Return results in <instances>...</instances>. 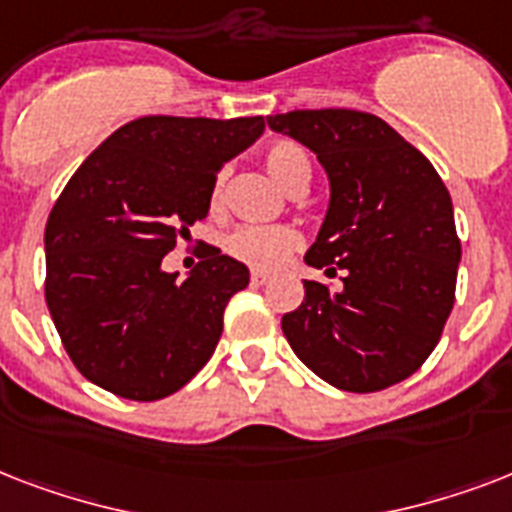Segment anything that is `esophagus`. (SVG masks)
Here are the masks:
<instances>
[{
  "mask_svg": "<svg viewBox=\"0 0 512 512\" xmlns=\"http://www.w3.org/2000/svg\"><path fill=\"white\" fill-rule=\"evenodd\" d=\"M249 281H252V287H263V284H268V281H271V276L263 271H252Z\"/></svg>",
  "mask_w": 512,
  "mask_h": 512,
  "instance_id": "1",
  "label": "esophagus"
}]
</instances>
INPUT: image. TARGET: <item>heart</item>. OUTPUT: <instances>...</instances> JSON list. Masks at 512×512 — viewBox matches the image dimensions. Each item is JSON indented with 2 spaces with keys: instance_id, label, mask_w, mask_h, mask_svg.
Instances as JSON below:
<instances>
[{
  "instance_id": "obj_1",
  "label": "heart",
  "mask_w": 512,
  "mask_h": 512,
  "mask_svg": "<svg viewBox=\"0 0 512 512\" xmlns=\"http://www.w3.org/2000/svg\"><path fill=\"white\" fill-rule=\"evenodd\" d=\"M265 170L271 172L276 183L287 191H305L311 183V162L297 143L281 140L265 151ZM223 204V175L217 177L209 193V207L220 209ZM225 252L236 257L239 263L257 268V271H276L297 247H300V233L289 225H244L225 236Z\"/></svg>"
}]
</instances>
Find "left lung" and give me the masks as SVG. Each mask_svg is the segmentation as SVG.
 Instances as JSON below:
<instances>
[{
    "label": "left lung",
    "instance_id": "1",
    "mask_svg": "<svg viewBox=\"0 0 512 512\" xmlns=\"http://www.w3.org/2000/svg\"><path fill=\"white\" fill-rule=\"evenodd\" d=\"M311 148L329 177V207L305 263L342 271L337 289L303 281L281 329L324 382L374 393L406 380L441 340L462 247L452 196L425 156L380 116L348 108L268 116Z\"/></svg>",
    "mask_w": 512,
    "mask_h": 512
}]
</instances>
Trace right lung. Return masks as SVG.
I'll use <instances>...</instances> for the list:
<instances>
[{
  "label": "right lung",
  "mask_w": 512,
  "mask_h": 512,
  "mask_svg": "<svg viewBox=\"0 0 512 512\" xmlns=\"http://www.w3.org/2000/svg\"><path fill=\"white\" fill-rule=\"evenodd\" d=\"M263 130V116H143L103 140L68 180L44 228V297L87 380L159 401L215 353L225 305L249 284V268L209 247L177 281L162 260L207 217L223 164Z\"/></svg>",
  "instance_id": "obj_1"
}]
</instances>
